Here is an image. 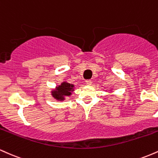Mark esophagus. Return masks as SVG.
Listing matches in <instances>:
<instances>
[{
  "label": "esophagus",
  "instance_id": "1",
  "mask_svg": "<svg viewBox=\"0 0 158 158\" xmlns=\"http://www.w3.org/2000/svg\"><path fill=\"white\" fill-rule=\"evenodd\" d=\"M85 83H86V85H90L92 84V81L90 80V79H88V80H86L85 81Z\"/></svg>",
  "mask_w": 158,
  "mask_h": 158
}]
</instances>
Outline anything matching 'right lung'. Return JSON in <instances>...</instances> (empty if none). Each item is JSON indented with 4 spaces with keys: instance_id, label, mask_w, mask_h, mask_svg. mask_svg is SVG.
<instances>
[{
    "instance_id": "right-lung-1",
    "label": "right lung",
    "mask_w": 158,
    "mask_h": 158,
    "mask_svg": "<svg viewBox=\"0 0 158 158\" xmlns=\"http://www.w3.org/2000/svg\"><path fill=\"white\" fill-rule=\"evenodd\" d=\"M73 85H70V83L63 82L61 85L57 88L56 91L52 92V96L57 99L62 100L64 99V96H70L71 91L73 90Z\"/></svg>"
}]
</instances>
